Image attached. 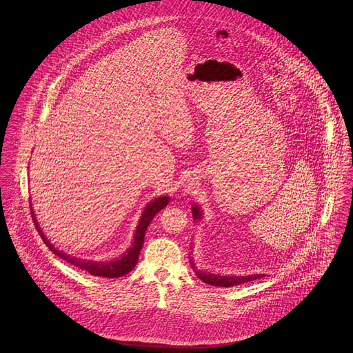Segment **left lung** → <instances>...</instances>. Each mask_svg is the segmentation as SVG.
Instances as JSON below:
<instances>
[{
  "label": "left lung",
  "instance_id": "1",
  "mask_svg": "<svg viewBox=\"0 0 353 353\" xmlns=\"http://www.w3.org/2000/svg\"><path fill=\"white\" fill-rule=\"evenodd\" d=\"M192 212H193V219H201V212L197 205H193ZM197 276L201 279L203 283H208V285H217V287H233V285H242V283H248L250 281L259 279L263 275L255 274V275H248V276H221L219 274L214 275V274H206V272L197 271Z\"/></svg>",
  "mask_w": 353,
  "mask_h": 353
}]
</instances>
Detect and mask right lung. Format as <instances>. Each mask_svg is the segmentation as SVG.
<instances>
[{
    "mask_svg": "<svg viewBox=\"0 0 353 353\" xmlns=\"http://www.w3.org/2000/svg\"><path fill=\"white\" fill-rule=\"evenodd\" d=\"M169 199L168 197H160V199H156L153 201L148 203V206L145 208L140 222H139V226L134 232V243H132V248L128 249V252H124L123 256L120 259L117 261H112V262H91V261H81L79 258H74V256H70L65 252H58L50 242L45 238V235L42 233L41 228L38 226V222L34 217L33 209H30V213H32V219H33L34 225L35 228L38 229V233L41 235V238L43 239V242L48 245V248L50 249L51 252L54 254H57L58 256H61L63 261L68 262L70 265L75 266V268H79V269L84 270L87 272H90L91 275H95V276H104V278H119V276H123L125 274H128L131 270L134 269L139 261V254L140 250L143 248V243H144V235L147 232V228L148 225L151 223L153 217L160 212L163 210L167 205H168Z\"/></svg>",
    "mask_w": 353,
    "mask_h": 353,
    "instance_id": "right-lung-1",
    "label": "right lung"
}]
</instances>
